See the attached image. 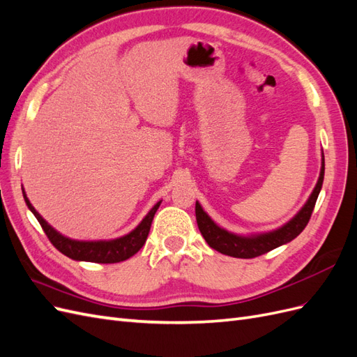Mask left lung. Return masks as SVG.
I'll use <instances>...</instances> for the list:
<instances>
[{"mask_svg": "<svg viewBox=\"0 0 357 357\" xmlns=\"http://www.w3.org/2000/svg\"><path fill=\"white\" fill-rule=\"evenodd\" d=\"M323 177H325V156L321 155L320 176L317 180V185L310 195L308 201L305 202L304 207L299 210V213L294 219L289 220L286 225L282 226V228H278L275 231L250 235V236H243V235L228 232L226 229L220 228V226L215 225L210 219V215L202 210L201 204L197 201L195 214H197L198 228L204 236V240L207 241V244L211 248H214V250L220 252L222 255H228V256L240 257V259H252L256 256L265 255L280 245L290 243L305 229V226L311 218V213L314 210V205L323 185Z\"/></svg>", "mask_w": 357, "mask_h": 357, "instance_id": "8db88e82", "label": "left lung"}]
</instances>
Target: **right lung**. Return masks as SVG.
<instances>
[{
	"label": "right lung",
	"mask_w": 357,
	"mask_h": 357,
	"mask_svg": "<svg viewBox=\"0 0 357 357\" xmlns=\"http://www.w3.org/2000/svg\"><path fill=\"white\" fill-rule=\"evenodd\" d=\"M24 199L28 205V208L36 215V219L41 225L43 231L47 235L50 243L55 245L58 250L68 256L74 261H84V262H95V264H116L126 261L131 256H134L139 248H142L147 240V235L150 231V226H152V220L155 218V213L159 208L162 201L155 204V207L147 213L146 218L142 220L134 231L121 236V238L114 240H104V241H79V240H71L68 236H63L56 229H53L52 226L41 218L38 211L32 207V204L26 198L25 190Z\"/></svg>",
	"instance_id": "obj_1"
}]
</instances>
